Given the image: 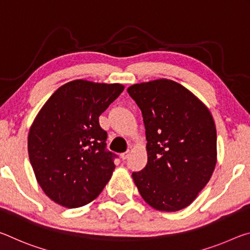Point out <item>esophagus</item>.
<instances>
[{"label": "esophagus", "instance_id": "34e87169", "mask_svg": "<svg viewBox=\"0 0 250 250\" xmlns=\"http://www.w3.org/2000/svg\"><path fill=\"white\" fill-rule=\"evenodd\" d=\"M128 156H129V150H127V152L121 154V158L123 159V161H125V159H127Z\"/></svg>", "mask_w": 250, "mask_h": 250}]
</instances>
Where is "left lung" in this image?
Masks as SVG:
<instances>
[{"label":"left lung","mask_w":250,"mask_h":250,"mask_svg":"<svg viewBox=\"0 0 250 250\" xmlns=\"http://www.w3.org/2000/svg\"><path fill=\"white\" fill-rule=\"evenodd\" d=\"M129 96L142 110L147 164L132 174L143 199L161 211L189 206L209 182L217 162V135L209 109L171 80L134 84Z\"/></svg>","instance_id":"8db88e82"}]
</instances>
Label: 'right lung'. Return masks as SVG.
<instances>
[{"mask_svg": "<svg viewBox=\"0 0 250 250\" xmlns=\"http://www.w3.org/2000/svg\"><path fill=\"white\" fill-rule=\"evenodd\" d=\"M124 91L122 84L75 80L57 88L28 132L36 181L53 202L86 205L102 193L115 168L98 117Z\"/></svg>", "mask_w": 250, "mask_h": 250, "instance_id": "add662e5", "label": "right lung"}]
</instances>
